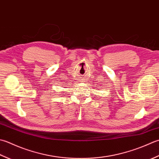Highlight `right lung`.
<instances>
[{
	"label": "right lung",
	"instance_id": "right-lung-1",
	"mask_svg": "<svg viewBox=\"0 0 159 159\" xmlns=\"http://www.w3.org/2000/svg\"><path fill=\"white\" fill-rule=\"evenodd\" d=\"M63 95H64V94H63Z\"/></svg>",
	"mask_w": 159,
	"mask_h": 159
}]
</instances>
